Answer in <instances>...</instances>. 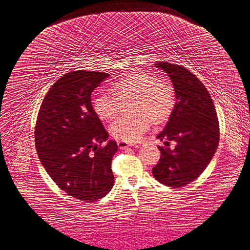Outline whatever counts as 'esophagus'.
Here are the masks:
<instances>
[{
  "mask_svg": "<svg viewBox=\"0 0 250 250\" xmlns=\"http://www.w3.org/2000/svg\"><path fill=\"white\" fill-rule=\"evenodd\" d=\"M117 146L120 149H124V148H126V147H134V146H137L136 144H132V143H126V142H124V141H118L117 142Z\"/></svg>",
  "mask_w": 250,
  "mask_h": 250,
  "instance_id": "1",
  "label": "esophagus"
}]
</instances>
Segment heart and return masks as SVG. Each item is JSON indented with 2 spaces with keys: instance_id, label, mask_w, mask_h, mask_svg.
<instances>
[{
  "instance_id": "1",
  "label": "heart",
  "mask_w": 250,
  "mask_h": 250,
  "mask_svg": "<svg viewBox=\"0 0 250 250\" xmlns=\"http://www.w3.org/2000/svg\"><path fill=\"white\" fill-rule=\"evenodd\" d=\"M135 99L134 115L120 116L110 127L111 135L124 142H136L152 124L162 122L174 107L172 87L146 71H136L119 79L111 86V92L95 96L93 109L103 120L115 118L122 109V101Z\"/></svg>"
}]
</instances>
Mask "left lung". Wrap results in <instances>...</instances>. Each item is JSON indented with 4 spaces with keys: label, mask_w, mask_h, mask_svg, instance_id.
Returning <instances> with one entry per match:
<instances>
[{
    "label": "left lung",
    "mask_w": 250,
    "mask_h": 250,
    "mask_svg": "<svg viewBox=\"0 0 250 250\" xmlns=\"http://www.w3.org/2000/svg\"><path fill=\"white\" fill-rule=\"evenodd\" d=\"M170 78L176 103L164 130L157 138L166 140L158 146L161 157L152 174L161 184L180 188L204 172L219 143V123L214 103L206 86L178 64L157 62ZM169 141H175L173 150Z\"/></svg>",
    "instance_id": "left-lung-1"
}]
</instances>
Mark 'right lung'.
I'll return each mask as SVG.
<instances>
[{
  "label": "right lung",
  "mask_w": 250,
  "mask_h": 250,
  "mask_svg": "<svg viewBox=\"0 0 250 250\" xmlns=\"http://www.w3.org/2000/svg\"><path fill=\"white\" fill-rule=\"evenodd\" d=\"M108 74L76 70L46 93L35 125L40 162L57 186L85 203L98 200L114 185L111 169L117 143L108 140L91 104V93Z\"/></svg>",
  "instance_id": "obj_1"
}]
</instances>
